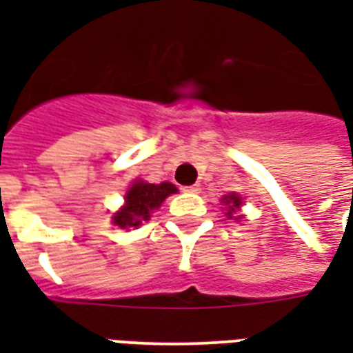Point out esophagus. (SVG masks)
Masks as SVG:
<instances>
[{
    "label": "esophagus",
    "instance_id": "esophagus-1",
    "mask_svg": "<svg viewBox=\"0 0 353 353\" xmlns=\"http://www.w3.org/2000/svg\"><path fill=\"white\" fill-rule=\"evenodd\" d=\"M200 189H202V187H200L199 183H194V185H189V187H185L183 191L185 192H200Z\"/></svg>",
    "mask_w": 353,
    "mask_h": 353
}]
</instances>
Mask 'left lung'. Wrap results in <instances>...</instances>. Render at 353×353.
<instances>
[{
  "instance_id": "obj_1",
  "label": "left lung",
  "mask_w": 353,
  "mask_h": 353,
  "mask_svg": "<svg viewBox=\"0 0 353 353\" xmlns=\"http://www.w3.org/2000/svg\"><path fill=\"white\" fill-rule=\"evenodd\" d=\"M225 204H229V214H232L234 212V208H238L242 202H240V199H238L236 194H230V196H225ZM238 219V217H236Z\"/></svg>"
}]
</instances>
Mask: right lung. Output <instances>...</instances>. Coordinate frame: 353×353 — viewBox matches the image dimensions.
Masks as SVG:
<instances>
[{"label": "right lung", "instance_id": "1", "mask_svg": "<svg viewBox=\"0 0 353 353\" xmlns=\"http://www.w3.org/2000/svg\"><path fill=\"white\" fill-rule=\"evenodd\" d=\"M177 189L172 183H145V181H136L126 192V204L115 214V225L119 227H139L143 221H149L151 212L164 202L166 196L174 194Z\"/></svg>", "mask_w": 353, "mask_h": 353}]
</instances>
